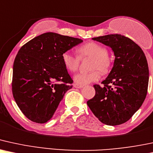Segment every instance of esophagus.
<instances>
[{
    "label": "esophagus",
    "mask_w": 153,
    "mask_h": 153,
    "mask_svg": "<svg viewBox=\"0 0 153 153\" xmlns=\"http://www.w3.org/2000/svg\"><path fill=\"white\" fill-rule=\"evenodd\" d=\"M74 87L78 88V89H81V88L83 87V85H80V84H74Z\"/></svg>",
    "instance_id": "obj_1"
}]
</instances>
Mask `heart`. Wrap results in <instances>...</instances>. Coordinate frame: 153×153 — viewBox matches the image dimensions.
Segmentation results:
<instances>
[{"label": "heart", "instance_id": "heart-1", "mask_svg": "<svg viewBox=\"0 0 153 153\" xmlns=\"http://www.w3.org/2000/svg\"><path fill=\"white\" fill-rule=\"evenodd\" d=\"M80 58L90 57L93 59L90 69L94 71L89 73H79L74 76V80L80 85H86L97 82L101 77V73H107L110 67L111 61L107 53V49L102 45L95 42H89L83 45L78 49ZM63 64L68 71L74 72L79 65V58L69 51L64 52L62 55Z\"/></svg>", "mask_w": 153, "mask_h": 153}]
</instances>
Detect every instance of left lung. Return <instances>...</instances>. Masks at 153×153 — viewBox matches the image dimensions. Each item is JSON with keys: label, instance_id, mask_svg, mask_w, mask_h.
I'll return each instance as SVG.
<instances>
[{"label": "left lung", "instance_id": "8db88e82", "mask_svg": "<svg viewBox=\"0 0 153 153\" xmlns=\"http://www.w3.org/2000/svg\"><path fill=\"white\" fill-rule=\"evenodd\" d=\"M92 40L109 46L114 61L109 75L102 84H95V96L87 105L100 122L119 125L128 121L143 105L149 82L147 59L142 48L129 38L110 34Z\"/></svg>", "mask_w": 153, "mask_h": 153}]
</instances>
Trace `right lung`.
Returning <instances> with one entry per match:
<instances>
[{"instance_id":"right-lung-1","label":"right lung","mask_w":153,"mask_h":153,"mask_svg":"<svg viewBox=\"0 0 153 153\" xmlns=\"http://www.w3.org/2000/svg\"><path fill=\"white\" fill-rule=\"evenodd\" d=\"M82 42L48 32L20 48L13 67L12 91L17 105L30 120L42 124L51 120L65 93L72 88L62 55Z\"/></svg>"}]
</instances>
